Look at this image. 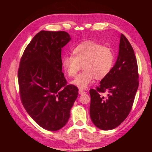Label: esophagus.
Returning a JSON list of instances; mask_svg holds the SVG:
<instances>
[{"label":"esophagus","instance_id":"1","mask_svg":"<svg viewBox=\"0 0 152 152\" xmlns=\"http://www.w3.org/2000/svg\"><path fill=\"white\" fill-rule=\"evenodd\" d=\"M85 93H86V92L84 91H83V90H82V89L79 90V94L83 95V94H85Z\"/></svg>","mask_w":152,"mask_h":152}]
</instances>
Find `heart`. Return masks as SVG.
<instances>
[{"instance_id":"heart-1","label":"heart","mask_w":152,"mask_h":152,"mask_svg":"<svg viewBox=\"0 0 152 152\" xmlns=\"http://www.w3.org/2000/svg\"><path fill=\"white\" fill-rule=\"evenodd\" d=\"M114 52L111 48L102 46L93 41L80 43L72 50V56H64L61 64L69 76L75 77L83 67V72L71 82V84L86 89L95 78L102 80L114 66Z\"/></svg>"}]
</instances>
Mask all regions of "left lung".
<instances>
[{"instance_id": "1", "label": "left lung", "mask_w": 152, "mask_h": 152, "mask_svg": "<svg viewBox=\"0 0 152 152\" xmlns=\"http://www.w3.org/2000/svg\"><path fill=\"white\" fill-rule=\"evenodd\" d=\"M137 59L129 42L124 34L117 61L111 72L101 80L96 89L89 90L91 96L90 117L100 129H114L127 118L133 104L138 88ZM107 92L106 97L102 92Z\"/></svg>"}]
</instances>
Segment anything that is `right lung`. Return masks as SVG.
Returning a JSON list of instances; mask_svg holds the SVG:
<instances>
[{
    "mask_svg": "<svg viewBox=\"0 0 152 152\" xmlns=\"http://www.w3.org/2000/svg\"><path fill=\"white\" fill-rule=\"evenodd\" d=\"M71 38L64 31H41L23 52L18 70L21 102L32 119L48 131H58L70 118L78 89L66 85L61 49Z\"/></svg>",
    "mask_w": 152,
    "mask_h": 152,
    "instance_id": "1",
    "label": "right lung"
}]
</instances>
